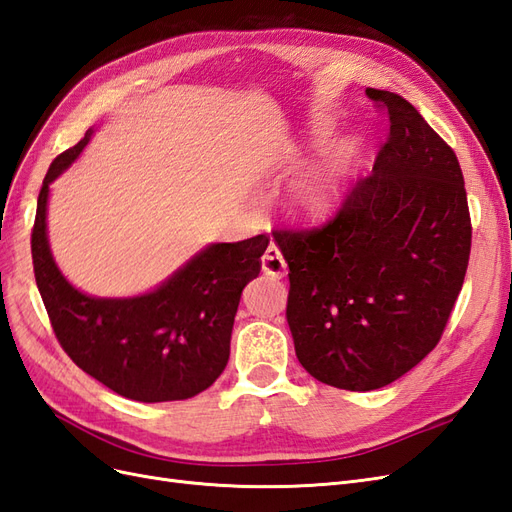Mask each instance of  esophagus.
I'll use <instances>...</instances> for the list:
<instances>
[{
	"instance_id": "obj_1",
	"label": "esophagus",
	"mask_w": 512,
	"mask_h": 512,
	"mask_svg": "<svg viewBox=\"0 0 512 512\" xmlns=\"http://www.w3.org/2000/svg\"><path fill=\"white\" fill-rule=\"evenodd\" d=\"M262 271H265L271 277H275V280H282V277H286V273H288L286 260L280 252V247H277L275 243H271L267 247V252L262 254Z\"/></svg>"
}]
</instances>
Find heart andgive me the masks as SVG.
Returning <instances> with one entry per match:
<instances>
[{
    "label": "heart",
    "instance_id": "heart-1",
    "mask_svg": "<svg viewBox=\"0 0 512 512\" xmlns=\"http://www.w3.org/2000/svg\"><path fill=\"white\" fill-rule=\"evenodd\" d=\"M318 138H322L324 132L318 128L314 132ZM352 158H354V145H342L329 153L327 158L305 168L301 175H297L288 185V207L292 213H297L299 218L316 220L322 215L331 213L339 200L344 198L348 190V179L352 173ZM292 160V156H282L277 164H284Z\"/></svg>",
    "mask_w": 512,
    "mask_h": 512
}]
</instances>
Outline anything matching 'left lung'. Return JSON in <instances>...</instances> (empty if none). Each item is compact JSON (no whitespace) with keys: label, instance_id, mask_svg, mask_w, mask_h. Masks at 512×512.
<instances>
[{"label":"left lung","instance_id":"left-lung-1","mask_svg":"<svg viewBox=\"0 0 512 512\" xmlns=\"http://www.w3.org/2000/svg\"><path fill=\"white\" fill-rule=\"evenodd\" d=\"M389 141L335 218L275 230L288 262L286 320L309 376L346 391L395 382L436 348L466 277L472 226L455 151L397 94Z\"/></svg>","mask_w":512,"mask_h":512}]
</instances>
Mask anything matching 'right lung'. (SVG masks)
Masks as SVG:
<instances>
[{
  "instance_id": "obj_1",
  "label": "right lung",
  "mask_w": 512,
  "mask_h": 512,
  "mask_svg": "<svg viewBox=\"0 0 512 512\" xmlns=\"http://www.w3.org/2000/svg\"><path fill=\"white\" fill-rule=\"evenodd\" d=\"M94 128L57 156L44 177L32 232L40 297L61 348L85 374L145 404L188 399L220 378L241 292L260 273L269 239L211 243L136 297H91L59 271L46 235L49 185L81 156Z\"/></svg>"
}]
</instances>
